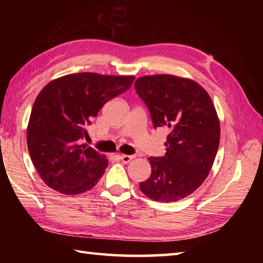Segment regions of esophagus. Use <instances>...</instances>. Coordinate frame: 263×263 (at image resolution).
<instances>
[{"mask_svg":"<svg viewBox=\"0 0 263 263\" xmlns=\"http://www.w3.org/2000/svg\"><path fill=\"white\" fill-rule=\"evenodd\" d=\"M133 158H135V157H133V156H128V155H121V156H120V159H121L124 164H128Z\"/></svg>","mask_w":263,"mask_h":263,"instance_id":"1","label":"esophagus"}]
</instances>
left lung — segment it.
Listing matches in <instances>:
<instances>
[{"mask_svg": "<svg viewBox=\"0 0 263 263\" xmlns=\"http://www.w3.org/2000/svg\"><path fill=\"white\" fill-rule=\"evenodd\" d=\"M137 93L147 105L154 127L170 130L164 157H150L152 174L141 192L160 202L193 193L208 176L220 139L215 105L198 82L172 74L138 78Z\"/></svg>", "mask_w": 263, "mask_h": 263, "instance_id": "8db88e82", "label": "left lung"}]
</instances>
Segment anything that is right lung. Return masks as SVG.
Instances as JSON below:
<instances>
[{"instance_id":"obj_1","label":"right lung","mask_w":263,"mask_h":263,"mask_svg":"<svg viewBox=\"0 0 263 263\" xmlns=\"http://www.w3.org/2000/svg\"><path fill=\"white\" fill-rule=\"evenodd\" d=\"M135 76L92 72L52 80L33 103L27 127L32 164L47 186L63 194H80L96 185L108 165L106 156L80 144L99 109L130 89Z\"/></svg>"}]
</instances>
